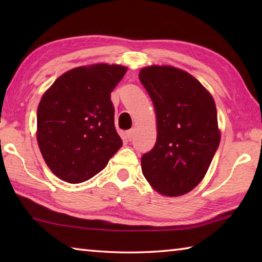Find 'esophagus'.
I'll return each instance as SVG.
<instances>
[{
    "mask_svg": "<svg viewBox=\"0 0 262 262\" xmlns=\"http://www.w3.org/2000/svg\"><path fill=\"white\" fill-rule=\"evenodd\" d=\"M134 134H135V129H134V128H132V129L127 132V139L132 141L133 139H134Z\"/></svg>",
    "mask_w": 262,
    "mask_h": 262,
    "instance_id": "obj_1",
    "label": "esophagus"
}]
</instances>
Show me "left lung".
<instances>
[{
  "label": "left lung",
  "mask_w": 262,
  "mask_h": 262,
  "mask_svg": "<svg viewBox=\"0 0 262 262\" xmlns=\"http://www.w3.org/2000/svg\"><path fill=\"white\" fill-rule=\"evenodd\" d=\"M139 77L157 119L156 144L142 156V172L157 192L179 196L200 184L220 145L215 101L196 78L171 66L145 67Z\"/></svg>",
  "instance_id": "left-lung-1"
}]
</instances>
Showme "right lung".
Instances as JSON below:
<instances>
[{"label": "right lung", "mask_w": 262, "mask_h": 262, "mask_svg": "<svg viewBox=\"0 0 262 262\" xmlns=\"http://www.w3.org/2000/svg\"><path fill=\"white\" fill-rule=\"evenodd\" d=\"M127 68L98 63L74 68L43 94L37 112V140L47 166L70 184L86 181L121 148L111 92Z\"/></svg>", "instance_id": "obj_1"}]
</instances>
